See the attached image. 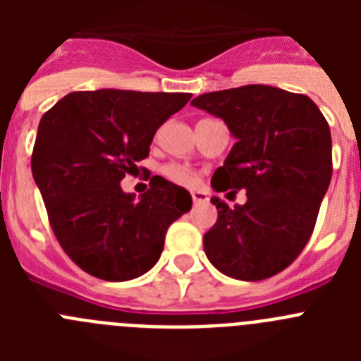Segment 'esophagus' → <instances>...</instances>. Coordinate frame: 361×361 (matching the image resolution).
I'll return each mask as SVG.
<instances>
[{
	"label": "esophagus",
	"instance_id": "1",
	"mask_svg": "<svg viewBox=\"0 0 361 361\" xmlns=\"http://www.w3.org/2000/svg\"><path fill=\"white\" fill-rule=\"evenodd\" d=\"M191 199H193L195 204L206 202V200H208V195H206L204 191H191Z\"/></svg>",
	"mask_w": 361,
	"mask_h": 361
}]
</instances>
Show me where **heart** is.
Returning a JSON list of instances; mask_svg holds the SVG:
<instances>
[{"instance_id": "heart-1", "label": "heart", "mask_w": 361, "mask_h": 361, "mask_svg": "<svg viewBox=\"0 0 361 361\" xmlns=\"http://www.w3.org/2000/svg\"><path fill=\"white\" fill-rule=\"evenodd\" d=\"M161 173L164 175L168 180L178 184V186H186L191 188L195 186L197 183V175L184 164H178V162H168L161 168Z\"/></svg>"}]
</instances>
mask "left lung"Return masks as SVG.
Returning a JSON list of instances; mask_svg holds the SVG:
<instances>
[{"mask_svg":"<svg viewBox=\"0 0 361 361\" xmlns=\"http://www.w3.org/2000/svg\"><path fill=\"white\" fill-rule=\"evenodd\" d=\"M222 117L237 142L213 173L216 191L245 190L244 206L219 209L204 235L209 262L237 280L269 279L295 262L312 235L333 175L331 130L304 94L245 85L191 101Z\"/></svg>","mask_w":361,"mask_h":361,"instance_id":"obj_1","label":"left lung"}]
</instances>
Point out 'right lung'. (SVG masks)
<instances>
[{"label":"right lung","mask_w":361,"mask_h":361,"mask_svg":"<svg viewBox=\"0 0 361 361\" xmlns=\"http://www.w3.org/2000/svg\"><path fill=\"white\" fill-rule=\"evenodd\" d=\"M190 99L177 92H72L41 117L32 175L57 242L88 275L108 282L141 276L161 257L168 228L190 212V193L161 175L149 178L141 200L119 184L148 157L159 126Z\"/></svg>","instance_id":"1"}]
</instances>
